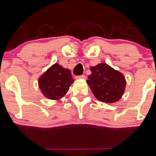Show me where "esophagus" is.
<instances>
[{
    "instance_id": "34e87169",
    "label": "esophagus",
    "mask_w": 156,
    "mask_h": 156,
    "mask_svg": "<svg viewBox=\"0 0 156 156\" xmlns=\"http://www.w3.org/2000/svg\"><path fill=\"white\" fill-rule=\"evenodd\" d=\"M75 78H76L77 79H81V78H82V79H86V76H85L84 75H80V76H76Z\"/></svg>"
}]
</instances>
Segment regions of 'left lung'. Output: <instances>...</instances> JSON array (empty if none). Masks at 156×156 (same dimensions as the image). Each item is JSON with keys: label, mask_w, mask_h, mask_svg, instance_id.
<instances>
[{"label": "left lung", "mask_w": 156, "mask_h": 156, "mask_svg": "<svg viewBox=\"0 0 156 156\" xmlns=\"http://www.w3.org/2000/svg\"><path fill=\"white\" fill-rule=\"evenodd\" d=\"M90 71L87 83L96 99L105 103L117 102L121 99L126 85L123 74L104 63L90 67Z\"/></svg>", "instance_id": "left-lung-1"}]
</instances>
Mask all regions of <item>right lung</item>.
Segmentation results:
<instances>
[{"instance_id": "obj_1", "label": "right lung", "mask_w": 156, "mask_h": 156, "mask_svg": "<svg viewBox=\"0 0 156 156\" xmlns=\"http://www.w3.org/2000/svg\"><path fill=\"white\" fill-rule=\"evenodd\" d=\"M74 79L71 72L58 63L49 67L38 80L39 87L48 99L59 100L66 94Z\"/></svg>"}]
</instances>
